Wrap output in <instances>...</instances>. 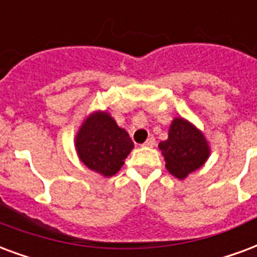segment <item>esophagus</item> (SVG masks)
<instances>
[{"label": "esophagus", "instance_id": "34e87169", "mask_svg": "<svg viewBox=\"0 0 257 257\" xmlns=\"http://www.w3.org/2000/svg\"><path fill=\"white\" fill-rule=\"evenodd\" d=\"M143 146H144V147H150V148H152V147L156 146V142H155L154 137H150V139H148V140H147V142L144 143Z\"/></svg>", "mask_w": 257, "mask_h": 257}]
</instances>
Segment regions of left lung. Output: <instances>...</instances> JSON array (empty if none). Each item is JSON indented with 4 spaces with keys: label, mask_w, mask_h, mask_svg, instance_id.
<instances>
[{
    "label": "left lung",
    "mask_w": 257,
    "mask_h": 257,
    "mask_svg": "<svg viewBox=\"0 0 257 257\" xmlns=\"http://www.w3.org/2000/svg\"><path fill=\"white\" fill-rule=\"evenodd\" d=\"M168 172L186 179L210 156V146L201 129L183 117H175L168 129V139L159 144Z\"/></svg>",
    "instance_id": "8db88e82"
}]
</instances>
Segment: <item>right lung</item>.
<instances>
[{
    "label": "right lung",
    "mask_w": 257,
    "mask_h": 257,
    "mask_svg": "<svg viewBox=\"0 0 257 257\" xmlns=\"http://www.w3.org/2000/svg\"><path fill=\"white\" fill-rule=\"evenodd\" d=\"M128 132L120 128L106 110L86 115L75 136L78 158L86 167L102 176H113L133 150Z\"/></svg>",
    "instance_id": "right-lung-1"
}]
</instances>
